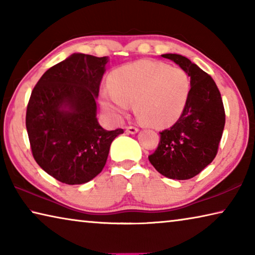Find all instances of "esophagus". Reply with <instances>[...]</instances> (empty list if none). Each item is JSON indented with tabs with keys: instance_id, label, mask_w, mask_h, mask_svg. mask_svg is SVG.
Wrapping results in <instances>:
<instances>
[{
	"instance_id": "esophagus-1",
	"label": "esophagus",
	"mask_w": 255,
	"mask_h": 255,
	"mask_svg": "<svg viewBox=\"0 0 255 255\" xmlns=\"http://www.w3.org/2000/svg\"><path fill=\"white\" fill-rule=\"evenodd\" d=\"M138 130H139V129H138L137 127H135V126H128V127H126V132L127 133H131V135L138 132Z\"/></svg>"
}]
</instances>
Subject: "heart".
<instances>
[{
  "label": "heart",
  "mask_w": 255,
  "mask_h": 255,
  "mask_svg": "<svg viewBox=\"0 0 255 255\" xmlns=\"http://www.w3.org/2000/svg\"><path fill=\"white\" fill-rule=\"evenodd\" d=\"M111 84L101 91L102 107L122 119L135 102L141 122L155 128L173 125L182 116L191 90L188 73L180 67L150 60L127 64L111 74Z\"/></svg>",
  "instance_id": "heart-1"
}]
</instances>
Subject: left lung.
<instances>
[{
  "mask_svg": "<svg viewBox=\"0 0 255 255\" xmlns=\"http://www.w3.org/2000/svg\"><path fill=\"white\" fill-rule=\"evenodd\" d=\"M161 56L188 73L191 90L182 116L171 128L159 132L161 140L148 159L166 178L188 180L199 174L217 154L225 127V110L210 75L182 55Z\"/></svg>",
  "mask_w": 255,
  "mask_h": 255,
  "instance_id": "obj_1",
  "label": "left lung"
}]
</instances>
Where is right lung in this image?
<instances>
[{"instance_id":"add662e5","label":"right lung","mask_w":255,"mask_h":255,"mask_svg":"<svg viewBox=\"0 0 255 255\" xmlns=\"http://www.w3.org/2000/svg\"><path fill=\"white\" fill-rule=\"evenodd\" d=\"M107 57L81 53L50 67L34 86L25 127L33 158L66 184H83L106 165L112 140L123 129L106 130L97 119V98Z\"/></svg>"}]
</instances>
